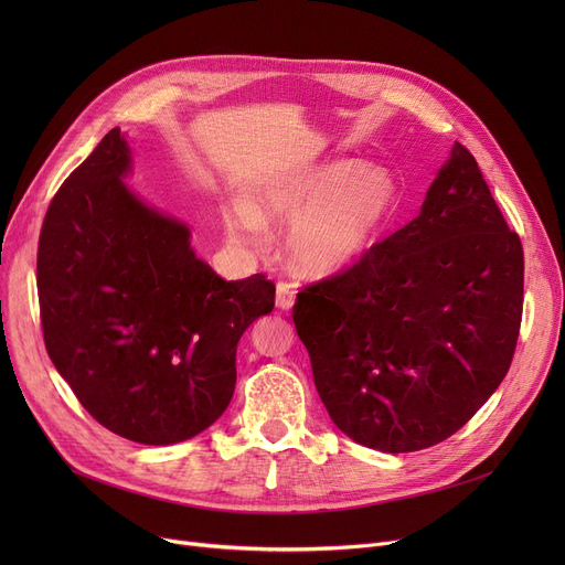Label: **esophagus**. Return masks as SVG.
I'll list each match as a JSON object with an SVG mask.
<instances>
[{
	"label": "esophagus",
	"instance_id": "34e87169",
	"mask_svg": "<svg viewBox=\"0 0 565 565\" xmlns=\"http://www.w3.org/2000/svg\"><path fill=\"white\" fill-rule=\"evenodd\" d=\"M295 286L292 284H286V281H279L277 284V307L281 309V311H288V309H292V305H295Z\"/></svg>",
	"mask_w": 565,
	"mask_h": 565
}]
</instances>
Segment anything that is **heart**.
Here are the masks:
<instances>
[{
	"label": "heart",
	"instance_id": "obj_1",
	"mask_svg": "<svg viewBox=\"0 0 565 565\" xmlns=\"http://www.w3.org/2000/svg\"><path fill=\"white\" fill-rule=\"evenodd\" d=\"M401 201L392 169L362 160H328L292 169L237 199L224 213L233 243L263 247L265 224L287 222L284 249L300 273L339 275L360 263L390 228Z\"/></svg>",
	"mask_w": 565,
	"mask_h": 565
}]
</instances>
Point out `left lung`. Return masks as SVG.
I'll return each mask as SVG.
<instances>
[{
    "label": "left lung",
    "instance_id": "left-lung-1",
    "mask_svg": "<svg viewBox=\"0 0 565 565\" xmlns=\"http://www.w3.org/2000/svg\"><path fill=\"white\" fill-rule=\"evenodd\" d=\"M522 292L520 237L456 141L422 213L343 275L298 292L292 320L337 428L409 454L451 437L494 394Z\"/></svg>",
    "mask_w": 565,
    "mask_h": 565
}]
</instances>
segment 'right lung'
Segmentation results:
<instances>
[{"instance_id":"add662e5","label":"right lung","mask_w":565,"mask_h":565,"mask_svg":"<svg viewBox=\"0 0 565 565\" xmlns=\"http://www.w3.org/2000/svg\"><path fill=\"white\" fill-rule=\"evenodd\" d=\"M132 151L109 130L54 194L39 241L50 360L107 430L162 447L213 426L235 390V350L275 309L263 275L224 281L190 228L124 178Z\"/></svg>"}]
</instances>
